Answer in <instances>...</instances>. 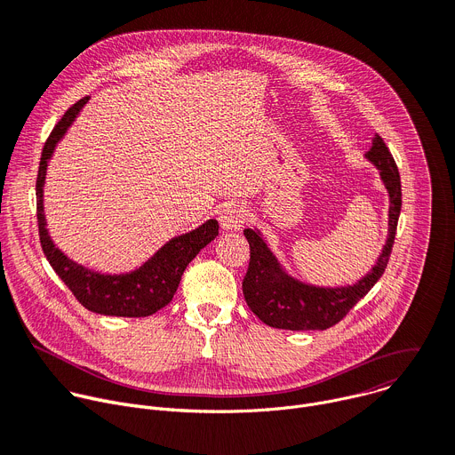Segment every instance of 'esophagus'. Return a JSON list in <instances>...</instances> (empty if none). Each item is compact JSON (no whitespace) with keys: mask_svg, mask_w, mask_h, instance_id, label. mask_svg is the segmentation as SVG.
<instances>
[{"mask_svg":"<svg viewBox=\"0 0 455 455\" xmlns=\"http://www.w3.org/2000/svg\"><path fill=\"white\" fill-rule=\"evenodd\" d=\"M218 221L221 230H239L244 221V211L239 205H228L220 212Z\"/></svg>","mask_w":455,"mask_h":455,"instance_id":"esophagus-1","label":"esophagus"}]
</instances>
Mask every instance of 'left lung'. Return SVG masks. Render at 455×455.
<instances>
[{"label": "left lung", "mask_w": 455, "mask_h": 455, "mask_svg": "<svg viewBox=\"0 0 455 455\" xmlns=\"http://www.w3.org/2000/svg\"><path fill=\"white\" fill-rule=\"evenodd\" d=\"M365 160L376 167L388 194V234L376 265L360 281L347 286H316L293 277L281 265L267 237L259 228H244L250 244V265L243 279L248 307L265 323L277 330H328L367 295L383 275L395 244L402 211V181L396 162L376 133Z\"/></svg>", "instance_id": "obj_1"}]
</instances>
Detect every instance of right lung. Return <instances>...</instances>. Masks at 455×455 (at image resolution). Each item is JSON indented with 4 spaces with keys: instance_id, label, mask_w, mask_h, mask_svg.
<instances>
[{
    "instance_id": "obj_1",
    "label": "right lung",
    "mask_w": 455,
    "mask_h": 455,
    "mask_svg": "<svg viewBox=\"0 0 455 455\" xmlns=\"http://www.w3.org/2000/svg\"><path fill=\"white\" fill-rule=\"evenodd\" d=\"M88 100L90 97L81 99L62 115L43 148L36 183L41 248L50 267L86 309L109 316H149L171 302L187 265L200 253L202 248L216 239L220 225L216 220H207L190 232L174 235L139 268L122 274L97 272L74 261L57 248L44 216L46 171L57 144L68 133V129L77 120Z\"/></svg>"
}]
</instances>
